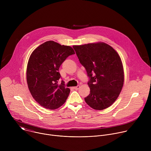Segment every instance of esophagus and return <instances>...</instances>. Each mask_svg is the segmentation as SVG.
<instances>
[{"label": "esophagus", "instance_id": "esophagus-1", "mask_svg": "<svg viewBox=\"0 0 151 151\" xmlns=\"http://www.w3.org/2000/svg\"><path fill=\"white\" fill-rule=\"evenodd\" d=\"M79 87H80L79 85H77V86H76V87H74L73 88H74L75 90H78V89L79 88Z\"/></svg>", "mask_w": 151, "mask_h": 151}]
</instances>
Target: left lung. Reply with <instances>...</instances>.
<instances>
[{
    "mask_svg": "<svg viewBox=\"0 0 151 151\" xmlns=\"http://www.w3.org/2000/svg\"><path fill=\"white\" fill-rule=\"evenodd\" d=\"M73 48L89 77L90 93L85 98V102L96 110L107 108L117 99L123 87L124 69L119 55L104 42Z\"/></svg>",
    "mask_w": 151,
    "mask_h": 151,
    "instance_id": "8db88e82",
    "label": "left lung"
}]
</instances>
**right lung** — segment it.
I'll return each mask as SVG.
<instances>
[{"label":"right lung","mask_w":151,"mask_h":151,"mask_svg":"<svg viewBox=\"0 0 151 151\" xmlns=\"http://www.w3.org/2000/svg\"><path fill=\"white\" fill-rule=\"evenodd\" d=\"M75 54L69 46L50 40L39 45L32 53L27 64L26 78L34 99L47 109H55L65 103L70 93L58 72L63 62Z\"/></svg>","instance_id":"right-lung-1"}]
</instances>
